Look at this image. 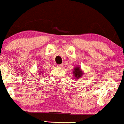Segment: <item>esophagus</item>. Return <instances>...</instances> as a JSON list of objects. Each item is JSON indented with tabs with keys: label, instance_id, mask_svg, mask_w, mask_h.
I'll list each match as a JSON object with an SVG mask.
<instances>
[{
	"label": "esophagus",
	"instance_id": "34e87169",
	"mask_svg": "<svg viewBox=\"0 0 124 124\" xmlns=\"http://www.w3.org/2000/svg\"><path fill=\"white\" fill-rule=\"evenodd\" d=\"M57 67L58 68H62L63 67V65H62V64L61 65H58Z\"/></svg>",
	"mask_w": 124,
	"mask_h": 124
}]
</instances>
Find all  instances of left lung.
Listing matches in <instances>:
<instances>
[{"mask_svg":"<svg viewBox=\"0 0 124 124\" xmlns=\"http://www.w3.org/2000/svg\"><path fill=\"white\" fill-rule=\"evenodd\" d=\"M73 75L75 77L76 79H78L80 78L83 75V71L82 70V69L79 66L75 67L73 69Z\"/></svg>","mask_w":124,"mask_h":124,"instance_id":"left-lung-1","label":"left lung"}]
</instances>
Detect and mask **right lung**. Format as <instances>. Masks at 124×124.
I'll return each mask as SVG.
<instances>
[{
	"label": "right lung",
	"mask_w": 124,
	"mask_h": 124,
	"mask_svg": "<svg viewBox=\"0 0 124 124\" xmlns=\"http://www.w3.org/2000/svg\"><path fill=\"white\" fill-rule=\"evenodd\" d=\"M41 73H42V72H41V71H39V75H42V74H41Z\"/></svg>",
	"instance_id": "add662e5"
}]
</instances>
